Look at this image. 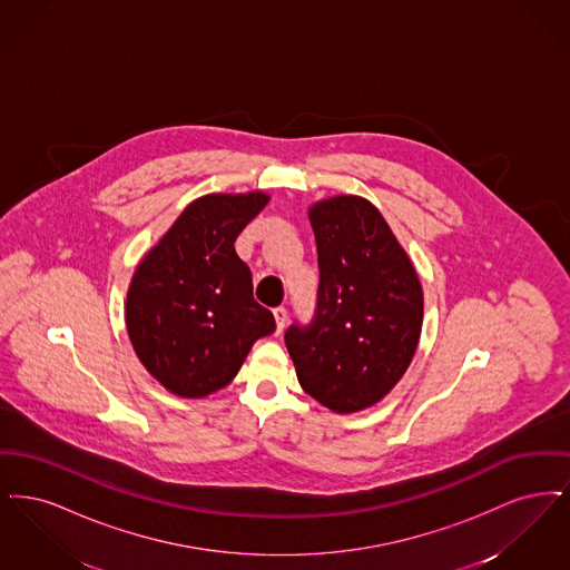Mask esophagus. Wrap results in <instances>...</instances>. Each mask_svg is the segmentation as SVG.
<instances>
[{"label": "esophagus", "mask_w": 570, "mask_h": 570, "mask_svg": "<svg viewBox=\"0 0 570 570\" xmlns=\"http://www.w3.org/2000/svg\"><path fill=\"white\" fill-rule=\"evenodd\" d=\"M273 318H275V333L279 335L284 331L286 323H288V312L284 307H275L273 309Z\"/></svg>", "instance_id": "1"}]
</instances>
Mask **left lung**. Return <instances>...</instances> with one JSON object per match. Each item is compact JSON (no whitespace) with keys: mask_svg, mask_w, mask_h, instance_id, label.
Listing matches in <instances>:
<instances>
[{"mask_svg":"<svg viewBox=\"0 0 570 570\" xmlns=\"http://www.w3.org/2000/svg\"><path fill=\"white\" fill-rule=\"evenodd\" d=\"M318 249L312 325L286 331L301 389L337 414L379 404L406 374L423 326V286L406 249L363 196L309 205Z\"/></svg>","mask_w":570,"mask_h":570,"instance_id":"8db88e82","label":"left lung"}]
</instances>
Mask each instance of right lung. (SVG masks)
<instances>
[{
	"instance_id": "right-lung-1",
	"label": "right lung",
	"mask_w": 570,
	"mask_h": 570,
	"mask_svg": "<svg viewBox=\"0 0 570 570\" xmlns=\"http://www.w3.org/2000/svg\"><path fill=\"white\" fill-rule=\"evenodd\" d=\"M269 194H205L138 263L126 328L142 367L177 397L200 400L230 384L273 314L252 297L235 239Z\"/></svg>"
}]
</instances>
